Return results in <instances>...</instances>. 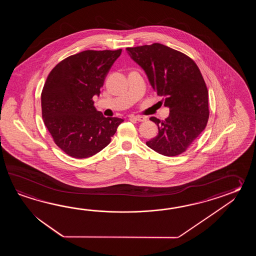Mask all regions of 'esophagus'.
<instances>
[{
	"mask_svg": "<svg viewBox=\"0 0 256 256\" xmlns=\"http://www.w3.org/2000/svg\"><path fill=\"white\" fill-rule=\"evenodd\" d=\"M129 119H130V120H137V122H144V120H146V117H142V116H134V115H130V116H129Z\"/></svg>",
	"mask_w": 256,
	"mask_h": 256,
	"instance_id": "esophagus-1",
	"label": "esophagus"
}]
</instances>
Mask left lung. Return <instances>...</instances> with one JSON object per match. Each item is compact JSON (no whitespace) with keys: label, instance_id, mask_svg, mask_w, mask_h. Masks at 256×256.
<instances>
[{"label":"left lung","instance_id":"1","mask_svg":"<svg viewBox=\"0 0 256 256\" xmlns=\"http://www.w3.org/2000/svg\"><path fill=\"white\" fill-rule=\"evenodd\" d=\"M126 50L162 97L160 102L170 110L164 120L150 118L158 124V134L146 146L166 156H178L202 134L208 120V92L200 70L190 56L162 44Z\"/></svg>","mask_w":256,"mask_h":256}]
</instances>
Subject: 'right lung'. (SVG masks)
<instances>
[{"label":"right lung","instance_id":"1","mask_svg":"<svg viewBox=\"0 0 256 256\" xmlns=\"http://www.w3.org/2000/svg\"><path fill=\"white\" fill-rule=\"evenodd\" d=\"M118 50H86L62 60L49 73L41 94L42 117L54 142L72 158L82 159L107 146L118 126L94 107Z\"/></svg>","mask_w":256,"mask_h":256}]
</instances>
